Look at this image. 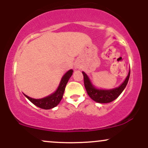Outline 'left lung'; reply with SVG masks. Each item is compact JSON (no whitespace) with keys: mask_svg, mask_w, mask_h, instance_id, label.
I'll return each instance as SVG.
<instances>
[{"mask_svg":"<svg viewBox=\"0 0 148 148\" xmlns=\"http://www.w3.org/2000/svg\"><path fill=\"white\" fill-rule=\"evenodd\" d=\"M82 73L83 75H84V86L88 95L92 99L99 103H109L115 100L117 97H118L119 95L123 92L124 89L126 87L130 76V71L126 79L125 80V81L122 84L121 86H119L118 88L112 90H98L92 86L89 78L88 77L87 74L84 72Z\"/></svg>","mask_w":148,"mask_h":148,"instance_id":"obj_1","label":"left lung"}]
</instances>
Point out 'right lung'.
<instances>
[{
	"mask_svg": "<svg viewBox=\"0 0 148 148\" xmlns=\"http://www.w3.org/2000/svg\"><path fill=\"white\" fill-rule=\"evenodd\" d=\"M72 69H70V70H69L68 72L62 76L57 90L54 93H53L52 95H51L39 99H33V98L29 97L25 95H24L33 104L38 106L39 108H43V109H51V108H53V107H56L60 103L61 99H62V96H63L64 94V89H65V86L67 85V82H68L69 78L72 75Z\"/></svg>",
	"mask_w": 148,
	"mask_h": 148,
	"instance_id": "obj_1",
	"label": "right lung"
}]
</instances>
